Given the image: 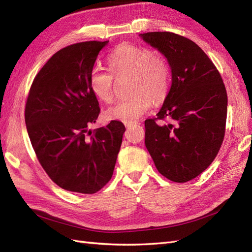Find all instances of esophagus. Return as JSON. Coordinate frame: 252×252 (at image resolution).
Wrapping results in <instances>:
<instances>
[{"mask_svg":"<svg viewBox=\"0 0 252 252\" xmlns=\"http://www.w3.org/2000/svg\"><path fill=\"white\" fill-rule=\"evenodd\" d=\"M135 126V124L133 123H126V128H127V131H130L131 129Z\"/></svg>","mask_w":252,"mask_h":252,"instance_id":"esophagus-1","label":"esophagus"}]
</instances>
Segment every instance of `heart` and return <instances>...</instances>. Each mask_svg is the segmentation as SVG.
Wrapping results in <instances>:
<instances>
[{
	"label": "heart",
	"instance_id": "heart-1",
	"mask_svg": "<svg viewBox=\"0 0 252 252\" xmlns=\"http://www.w3.org/2000/svg\"><path fill=\"white\" fill-rule=\"evenodd\" d=\"M112 74L101 66H94L89 74V86L93 94L105 103L114 96L116 78L130 75L131 96L118 101L105 110L107 120L134 123L152 106V99L161 102L168 95L171 86V68L162 55L147 47L122 44L108 56Z\"/></svg>",
	"mask_w": 252,
	"mask_h": 252
}]
</instances>
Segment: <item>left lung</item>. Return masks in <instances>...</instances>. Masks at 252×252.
<instances>
[{
    "label": "left lung",
    "instance_id": "left-lung-1",
    "mask_svg": "<svg viewBox=\"0 0 252 252\" xmlns=\"http://www.w3.org/2000/svg\"><path fill=\"white\" fill-rule=\"evenodd\" d=\"M141 36L167 58L172 74L163 107L145 121V145L159 173L185 183L207 169L222 146L226 88L215 64L191 40L167 32Z\"/></svg>",
    "mask_w": 252,
    "mask_h": 252
}]
</instances>
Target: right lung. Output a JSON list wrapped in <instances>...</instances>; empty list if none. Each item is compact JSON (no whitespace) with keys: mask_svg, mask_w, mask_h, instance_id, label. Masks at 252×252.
<instances>
[{"mask_svg":"<svg viewBox=\"0 0 252 252\" xmlns=\"http://www.w3.org/2000/svg\"><path fill=\"white\" fill-rule=\"evenodd\" d=\"M108 41L56 52L37 72L25 105L30 142L43 169L68 191L93 194L110 181L126 128L120 121L94 130L100 114L89 74Z\"/></svg>","mask_w":252,"mask_h":252,"instance_id":"add662e5","label":"right lung"}]
</instances>
